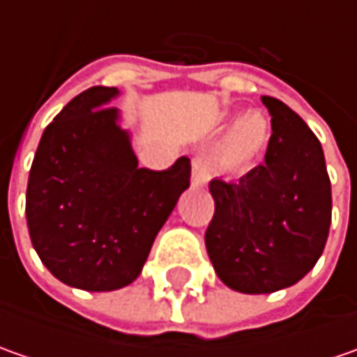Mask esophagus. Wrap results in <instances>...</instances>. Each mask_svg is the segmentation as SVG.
<instances>
[{"label":"esophagus","instance_id":"esophagus-1","mask_svg":"<svg viewBox=\"0 0 357 357\" xmlns=\"http://www.w3.org/2000/svg\"><path fill=\"white\" fill-rule=\"evenodd\" d=\"M211 178V162L204 157L192 158V185H204Z\"/></svg>","mask_w":357,"mask_h":357}]
</instances>
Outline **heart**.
Returning a JSON list of instances; mask_svg holds the SVG:
<instances>
[{"instance_id":"b5f03b06","label":"heart","mask_w":357,"mask_h":357,"mask_svg":"<svg viewBox=\"0 0 357 357\" xmlns=\"http://www.w3.org/2000/svg\"><path fill=\"white\" fill-rule=\"evenodd\" d=\"M268 130L266 119L260 113H244L228 130L220 149V162L227 169H242L262 155L266 149Z\"/></svg>"}]
</instances>
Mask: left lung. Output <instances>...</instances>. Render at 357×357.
I'll return each instance as SVG.
<instances>
[{"label": "left lung", "mask_w": 357, "mask_h": 357, "mask_svg": "<svg viewBox=\"0 0 357 357\" xmlns=\"http://www.w3.org/2000/svg\"><path fill=\"white\" fill-rule=\"evenodd\" d=\"M272 115L264 162L238 181L213 178L214 216L204 242L218 278L244 294L302 280L322 256L332 186L322 144L294 111L262 97Z\"/></svg>", "instance_id": "obj_1"}]
</instances>
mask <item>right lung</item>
Wrapping results in <instances>:
<instances>
[{"mask_svg": "<svg viewBox=\"0 0 357 357\" xmlns=\"http://www.w3.org/2000/svg\"><path fill=\"white\" fill-rule=\"evenodd\" d=\"M115 87L79 93L49 123L27 181L25 216L35 252L63 284L119 290L143 270L158 230L190 185V158L139 169L129 132L107 103Z\"/></svg>", "mask_w": 357, "mask_h": 357, "instance_id": "add662e5", "label": "right lung"}]
</instances>
